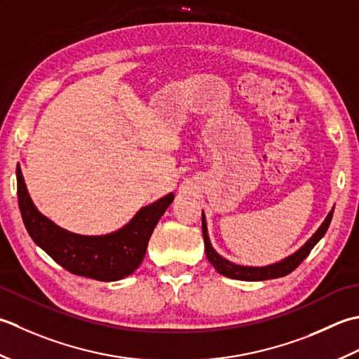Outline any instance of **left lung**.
Wrapping results in <instances>:
<instances>
[{"mask_svg": "<svg viewBox=\"0 0 359 359\" xmlns=\"http://www.w3.org/2000/svg\"><path fill=\"white\" fill-rule=\"evenodd\" d=\"M333 217V209L328 212V215L325 217V220L323 224L319 226L318 231L313 233V236L305 241L304 246L299 248L296 252H292L288 257H285L279 262L271 263V265L266 266H245V265H237V263H232L228 259H224L223 255L218 254L214 246L210 243L209 238V232H208V223H206V215L203 212V237H204V250H206V257L208 260L214 265L218 273L223 274L224 277H229V279H236V280H246V282H257V280H268V279H277V277H283L290 274L291 271L301 265L306 255L310 254V251L314 248V245L324 237V233L327 232L328 226H330Z\"/></svg>", "mask_w": 359, "mask_h": 359, "instance_id": "8db88e82", "label": "left lung"}]
</instances>
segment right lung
Segmentation results:
<instances>
[{
  "label": "right lung",
  "instance_id": "obj_1",
  "mask_svg": "<svg viewBox=\"0 0 359 359\" xmlns=\"http://www.w3.org/2000/svg\"><path fill=\"white\" fill-rule=\"evenodd\" d=\"M17 189L21 217L36 246L69 273L102 282L121 280L135 273L144 260L153 229L175 200L170 192L139 209L118 231L105 236H82L60 228L35 208L20 165Z\"/></svg>",
  "mask_w": 359,
  "mask_h": 359
}]
</instances>
